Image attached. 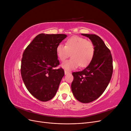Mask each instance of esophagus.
Instances as JSON below:
<instances>
[{"label": "esophagus", "mask_w": 131, "mask_h": 131, "mask_svg": "<svg viewBox=\"0 0 131 131\" xmlns=\"http://www.w3.org/2000/svg\"><path fill=\"white\" fill-rule=\"evenodd\" d=\"M69 73H70L69 72H68V71H67V70H64V74H65V75H67V74H69Z\"/></svg>", "instance_id": "34e87169"}]
</instances>
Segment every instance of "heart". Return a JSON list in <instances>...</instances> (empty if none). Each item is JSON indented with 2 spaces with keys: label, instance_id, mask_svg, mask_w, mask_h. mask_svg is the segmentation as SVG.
<instances>
[{
  "label": "heart",
  "instance_id": "b5f03b06",
  "mask_svg": "<svg viewBox=\"0 0 131 131\" xmlns=\"http://www.w3.org/2000/svg\"><path fill=\"white\" fill-rule=\"evenodd\" d=\"M58 59L64 62L70 56L72 58L62 63L61 67L66 70H71L80 66L84 68L90 64L94 54L93 43L86 39L78 36L69 38L65 42V46L58 44L56 48Z\"/></svg>",
  "mask_w": 131,
  "mask_h": 131
}]
</instances>
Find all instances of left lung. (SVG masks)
<instances>
[{"instance_id":"8db88e82","label":"left lung","mask_w":131,"mask_h":131,"mask_svg":"<svg viewBox=\"0 0 131 131\" xmlns=\"http://www.w3.org/2000/svg\"><path fill=\"white\" fill-rule=\"evenodd\" d=\"M81 35L92 41L94 54L86 68L72 73L74 79L71 88L78 101L88 103L100 97L109 85L113 71V58L110 50L100 37L95 34Z\"/></svg>"}]
</instances>
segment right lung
I'll use <instances>...</instances> for the list:
<instances>
[{
    "label": "right lung",
    "instance_id": "add662e5",
    "mask_svg": "<svg viewBox=\"0 0 131 131\" xmlns=\"http://www.w3.org/2000/svg\"><path fill=\"white\" fill-rule=\"evenodd\" d=\"M67 37L66 34H45L36 36L23 53L21 73L30 93L38 100L46 102L52 99L64 75L59 64L56 46Z\"/></svg>",
    "mask_w": 131,
    "mask_h": 131
}]
</instances>
